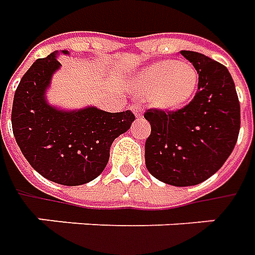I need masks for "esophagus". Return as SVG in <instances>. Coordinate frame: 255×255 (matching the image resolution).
I'll return each mask as SVG.
<instances>
[{
	"mask_svg": "<svg viewBox=\"0 0 255 255\" xmlns=\"http://www.w3.org/2000/svg\"><path fill=\"white\" fill-rule=\"evenodd\" d=\"M131 111L134 113L136 118H142V111H144V107L140 106V104H133V106H131Z\"/></svg>",
	"mask_w": 255,
	"mask_h": 255,
	"instance_id": "1",
	"label": "esophagus"
}]
</instances>
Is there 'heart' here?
<instances>
[{
  "mask_svg": "<svg viewBox=\"0 0 255 255\" xmlns=\"http://www.w3.org/2000/svg\"><path fill=\"white\" fill-rule=\"evenodd\" d=\"M199 75L184 60L152 61L131 75L130 86L137 93H149V102L159 110L182 107L194 96Z\"/></svg>",
  "mask_w": 255,
  "mask_h": 255,
  "instance_id": "1",
  "label": "heart"
}]
</instances>
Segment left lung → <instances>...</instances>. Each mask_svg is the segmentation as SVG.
Masks as SVG:
<instances>
[{
    "instance_id": "obj_1",
    "label": "left lung",
    "mask_w": 255,
    "mask_h": 255,
    "mask_svg": "<svg viewBox=\"0 0 255 255\" xmlns=\"http://www.w3.org/2000/svg\"><path fill=\"white\" fill-rule=\"evenodd\" d=\"M199 74L198 92L174 113L148 110L145 166L159 181L189 187L211 177L225 163L238 141L240 104L228 68L210 57L180 52Z\"/></svg>"
}]
</instances>
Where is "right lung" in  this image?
Listing matches in <instances>:
<instances>
[{"label": "right lung", "mask_w": 255, "mask_h": 255, "mask_svg": "<svg viewBox=\"0 0 255 255\" xmlns=\"http://www.w3.org/2000/svg\"><path fill=\"white\" fill-rule=\"evenodd\" d=\"M70 55L68 50H61ZM59 52L38 59L17 86L12 106V129L21 153L32 169L50 181L75 187L95 180L106 169L110 148L130 129V111L107 113L93 106L63 110L46 93L60 70Z\"/></svg>", "instance_id": "obj_1"}]
</instances>
